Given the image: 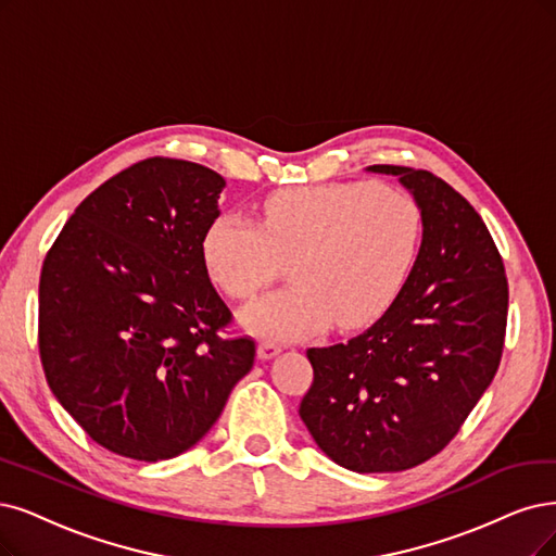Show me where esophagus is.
<instances>
[{"mask_svg":"<svg viewBox=\"0 0 556 556\" xmlns=\"http://www.w3.org/2000/svg\"><path fill=\"white\" fill-rule=\"evenodd\" d=\"M281 353V345L279 343H273V341H261L258 343V357L261 359H273Z\"/></svg>","mask_w":556,"mask_h":556,"instance_id":"34e87169","label":"esophagus"}]
</instances>
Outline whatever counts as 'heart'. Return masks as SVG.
I'll return each instance as SVG.
<instances>
[{"label":"heart","mask_w":556,"mask_h":556,"mask_svg":"<svg viewBox=\"0 0 556 556\" xmlns=\"http://www.w3.org/2000/svg\"><path fill=\"white\" fill-rule=\"evenodd\" d=\"M424 215L407 192L376 182L289 188L267 197L261 224L224 213L201 242L205 270L233 300H252L291 263L295 286L242 312L247 330L279 341L337 320L362 330L401 295L417 263Z\"/></svg>","instance_id":"1"}]
</instances>
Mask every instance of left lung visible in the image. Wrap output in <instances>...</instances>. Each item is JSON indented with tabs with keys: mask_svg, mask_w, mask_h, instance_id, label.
I'll use <instances>...</instances> for the list:
<instances>
[{
	"mask_svg": "<svg viewBox=\"0 0 556 556\" xmlns=\"http://www.w3.org/2000/svg\"><path fill=\"white\" fill-rule=\"evenodd\" d=\"M413 192L424 240L401 295L351 341L309 348L314 382L300 417L337 465L371 475L433 458L495 378L508 281L481 215L424 169L374 164Z\"/></svg>",
	"mask_w": 556,
	"mask_h": 556,
	"instance_id": "left-lung-1",
	"label": "left lung"
}]
</instances>
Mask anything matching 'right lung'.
I'll use <instances>...</instances> for the list:
<instances>
[{
    "instance_id": "obj_1",
    "label": "right lung",
    "mask_w": 556,
    "mask_h": 556,
    "mask_svg": "<svg viewBox=\"0 0 556 556\" xmlns=\"http://www.w3.org/2000/svg\"><path fill=\"white\" fill-rule=\"evenodd\" d=\"M226 180L149 157L81 201L43 261L38 351L48 384L112 454L167 460L194 446L254 366L201 242Z\"/></svg>"
}]
</instances>
